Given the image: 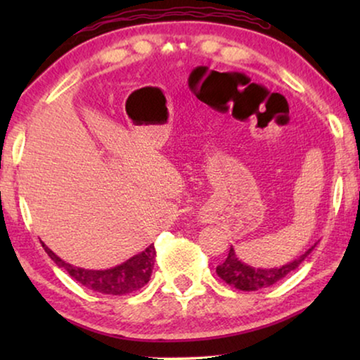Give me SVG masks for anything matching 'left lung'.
Wrapping results in <instances>:
<instances>
[{"label":"left lung","instance_id":"obj_1","mask_svg":"<svg viewBox=\"0 0 360 360\" xmlns=\"http://www.w3.org/2000/svg\"><path fill=\"white\" fill-rule=\"evenodd\" d=\"M314 245H311L307 252L292 260V262L280 265V267H274V269L252 267V265L240 262L238 255L234 252V248L231 245L228 257H226L223 264L216 267V274H218L226 283L231 285V287L243 290V292H255V290L267 288L270 285L280 282V280L287 277L288 274H292L293 270L308 257L309 252L314 249Z\"/></svg>","mask_w":360,"mask_h":360}]
</instances>
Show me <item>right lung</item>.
<instances>
[{
    "label": "right lung",
    "mask_w": 360,
    "mask_h": 360,
    "mask_svg": "<svg viewBox=\"0 0 360 360\" xmlns=\"http://www.w3.org/2000/svg\"><path fill=\"white\" fill-rule=\"evenodd\" d=\"M42 248L58 267L70 274L72 278H75L83 287L103 295H127L142 288L150 280L152 269H154L155 262L154 244H150L141 254H136L134 257L127 259L126 262L106 270L75 267V265L65 262V260L53 254L44 243Z\"/></svg>",
    "instance_id": "1"
}]
</instances>
